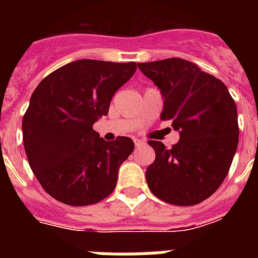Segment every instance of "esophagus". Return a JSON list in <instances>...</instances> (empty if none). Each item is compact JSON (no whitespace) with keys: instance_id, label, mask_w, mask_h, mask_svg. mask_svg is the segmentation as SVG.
Here are the masks:
<instances>
[{"instance_id":"1","label":"esophagus","mask_w":258,"mask_h":258,"mask_svg":"<svg viewBox=\"0 0 258 258\" xmlns=\"http://www.w3.org/2000/svg\"><path fill=\"white\" fill-rule=\"evenodd\" d=\"M134 145H136L137 149H140V147H143L146 145V142L142 140H134Z\"/></svg>"}]
</instances>
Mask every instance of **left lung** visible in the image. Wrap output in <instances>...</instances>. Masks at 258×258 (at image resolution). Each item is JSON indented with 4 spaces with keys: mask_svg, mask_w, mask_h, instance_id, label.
<instances>
[{
    "mask_svg": "<svg viewBox=\"0 0 258 258\" xmlns=\"http://www.w3.org/2000/svg\"><path fill=\"white\" fill-rule=\"evenodd\" d=\"M160 89L161 120H172L179 141L165 149L149 141L155 161L146 181L155 197L173 206H195L216 192L226 178L239 141L238 111L226 85L181 58L138 63Z\"/></svg>",
    "mask_w": 258,
    "mask_h": 258,
    "instance_id": "left-lung-1",
    "label": "left lung"
}]
</instances>
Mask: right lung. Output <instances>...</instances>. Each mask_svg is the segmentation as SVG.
Instances as JSON below:
<instances>
[{
    "label": "right lung",
    "instance_id": "add662e5",
    "mask_svg": "<svg viewBox=\"0 0 258 258\" xmlns=\"http://www.w3.org/2000/svg\"><path fill=\"white\" fill-rule=\"evenodd\" d=\"M137 63L80 59L47 75L23 116V142L44 190L67 206L95 204L116 187L118 168L134 150L127 137L107 142L93 125Z\"/></svg>",
    "mask_w": 258,
    "mask_h": 258
}]
</instances>
